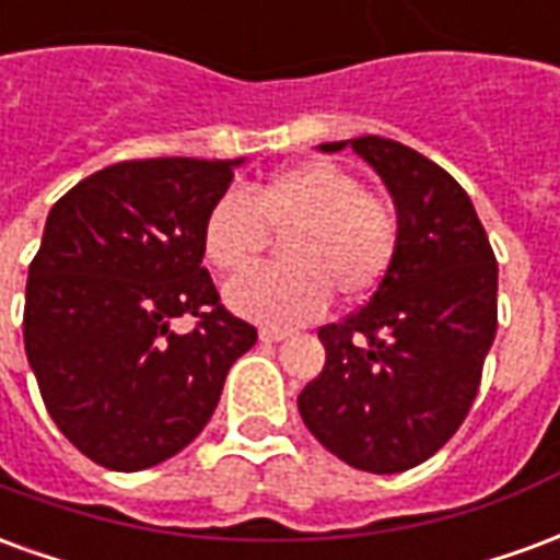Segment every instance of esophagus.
Segmentation results:
<instances>
[{"label":"esophagus","instance_id":"1","mask_svg":"<svg viewBox=\"0 0 560 560\" xmlns=\"http://www.w3.org/2000/svg\"><path fill=\"white\" fill-rule=\"evenodd\" d=\"M291 336L288 329H279V327H264L260 329V341H267V345H276V341H284Z\"/></svg>","mask_w":560,"mask_h":560}]
</instances>
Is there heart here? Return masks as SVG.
Instances as JSON below:
<instances>
[{
  "label": "heart",
  "instance_id": "obj_1",
  "mask_svg": "<svg viewBox=\"0 0 560 560\" xmlns=\"http://www.w3.org/2000/svg\"><path fill=\"white\" fill-rule=\"evenodd\" d=\"M269 233H284L279 264L233 279L224 300L236 315L272 327L315 317L329 293L363 300L399 252L393 203L329 161L293 164L252 183L245 195L219 197L203 221V255L219 272L236 276L264 255Z\"/></svg>",
  "mask_w": 560,
  "mask_h": 560
}]
</instances>
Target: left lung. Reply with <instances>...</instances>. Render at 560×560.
Here are the masks:
<instances>
[{"label": "left lung", "mask_w": 560, "mask_h": 560, "mask_svg": "<svg viewBox=\"0 0 560 560\" xmlns=\"http://www.w3.org/2000/svg\"><path fill=\"white\" fill-rule=\"evenodd\" d=\"M348 143L387 183L399 252L369 303L317 329L327 363L296 405L332 456L399 474L434 456L477 399L498 329V264L470 197L444 167L399 140Z\"/></svg>", "instance_id": "1"}]
</instances>
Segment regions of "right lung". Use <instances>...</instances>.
Returning <instances> with one entry per match:
<instances>
[{
  "label": "right lung",
  "instance_id": "obj_1",
  "mask_svg": "<svg viewBox=\"0 0 560 560\" xmlns=\"http://www.w3.org/2000/svg\"><path fill=\"white\" fill-rule=\"evenodd\" d=\"M236 161H119L50 209L32 257L23 341L47 411L110 470H143L203 432L257 329L203 267V221ZM196 317L176 334V316Z\"/></svg>",
  "mask_w": 560,
  "mask_h": 560
}]
</instances>
